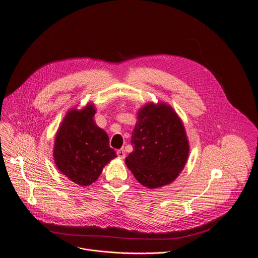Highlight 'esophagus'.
I'll use <instances>...</instances> for the list:
<instances>
[{
    "mask_svg": "<svg viewBox=\"0 0 258 258\" xmlns=\"http://www.w3.org/2000/svg\"><path fill=\"white\" fill-rule=\"evenodd\" d=\"M117 156H118L120 159H124V158H125V151L123 150V148H121V150L117 151Z\"/></svg>",
    "mask_w": 258,
    "mask_h": 258,
    "instance_id": "esophagus-1",
    "label": "esophagus"
}]
</instances>
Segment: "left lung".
Listing matches in <instances>:
<instances>
[{
    "label": "left lung",
    "instance_id": "left-lung-1",
    "mask_svg": "<svg viewBox=\"0 0 258 258\" xmlns=\"http://www.w3.org/2000/svg\"><path fill=\"white\" fill-rule=\"evenodd\" d=\"M131 142L134 151L125 164L137 181L150 189L173 182L189 156L183 121L165 102H148L140 108Z\"/></svg>",
    "mask_w": 258,
    "mask_h": 258
}]
</instances>
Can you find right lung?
<instances>
[{"label":"right lung","mask_w":258,"mask_h":258,"mask_svg":"<svg viewBox=\"0 0 258 258\" xmlns=\"http://www.w3.org/2000/svg\"><path fill=\"white\" fill-rule=\"evenodd\" d=\"M96 108L88 103L67 112L55 135L54 162L59 172L73 183L87 187L96 182L103 167L116 158L107 134L94 120Z\"/></svg>","instance_id":"1"}]
</instances>
